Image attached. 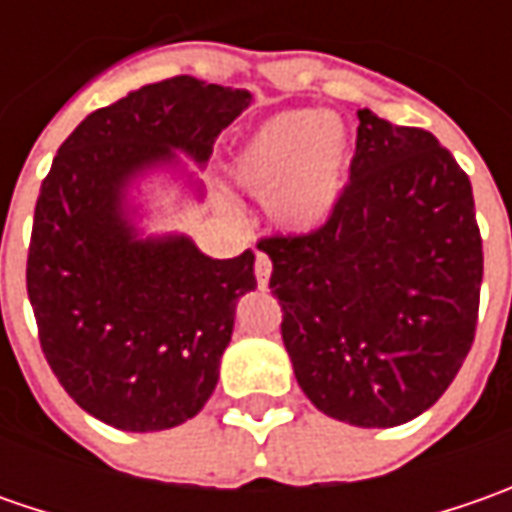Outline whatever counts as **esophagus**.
<instances>
[{"label": "esophagus", "mask_w": 512, "mask_h": 512, "mask_svg": "<svg viewBox=\"0 0 512 512\" xmlns=\"http://www.w3.org/2000/svg\"><path fill=\"white\" fill-rule=\"evenodd\" d=\"M253 270H256V282H259V287H267V282H270V270H273L270 256H267V253H256V265H253Z\"/></svg>", "instance_id": "esophagus-1"}]
</instances>
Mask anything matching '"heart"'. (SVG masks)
Here are the masks:
<instances>
[{
	"instance_id": "1",
	"label": "heart",
	"mask_w": 512,
	"mask_h": 512,
	"mask_svg": "<svg viewBox=\"0 0 512 512\" xmlns=\"http://www.w3.org/2000/svg\"><path fill=\"white\" fill-rule=\"evenodd\" d=\"M347 173V136L319 110L267 119L236 159V179L267 199L273 222L290 233L322 227L336 210Z\"/></svg>"
}]
</instances>
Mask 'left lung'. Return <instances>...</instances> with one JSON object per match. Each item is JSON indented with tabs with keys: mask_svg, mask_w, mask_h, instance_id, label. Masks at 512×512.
I'll return each mask as SVG.
<instances>
[{
	"mask_svg": "<svg viewBox=\"0 0 512 512\" xmlns=\"http://www.w3.org/2000/svg\"><path fill=\"white\" fill-rule=\"evenodd\" d=\"M259 247L296 382L322 413L396 427L442 399L476 339L484 253L470 179L430 130L359 110L330 219Z\"/></svg>",
	"mask_w": 512,
	"mask_h": 512,
	"instance_id": "1",
	"label": "left lung"
}]
</instances>
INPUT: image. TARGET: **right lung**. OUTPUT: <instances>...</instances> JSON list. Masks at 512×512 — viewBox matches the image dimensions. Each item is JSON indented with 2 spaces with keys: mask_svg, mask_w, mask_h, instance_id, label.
<instances>
[{
  "mask_svg": "<svg viewBox=\"0 0 512 512\" xmlns=\"http://www.w3.org/2000/svg\"><path fill=\"white\" fill-rule=\"evenodd\" d=\"M247 90L173 76L90 113L42 182L28 247L39 344L68 396L99 422L148 433L193 419L219 382L253 250L210 259L185 236L136 239L125 185L182 150L205 162Z\"/></svg>",
  "mask_w": 512,
  "mask_h": 512,
  "instance_id": "add662e5",
  "label": "right lung"
}]
</instances>
